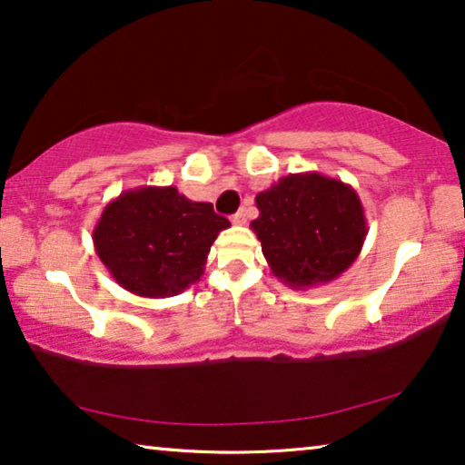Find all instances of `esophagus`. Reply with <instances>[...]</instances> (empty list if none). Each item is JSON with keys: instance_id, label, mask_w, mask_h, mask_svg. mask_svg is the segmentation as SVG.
<instances>
[{"instance_id": "esophagus-1", "label": "esophagus", "mask_w": 465, "mask_h": 465, "mask_svg": "<svg viewBox=\"0 0 465 465\" xmlns=\"http://www.w3.org/2000/svg\"><path fill=\"white\" fill-rule=\"evenodd\" d=\"M232 223L233 225H244L246 223V211H238L232 217Z\"/></svg>"}]
</instances>
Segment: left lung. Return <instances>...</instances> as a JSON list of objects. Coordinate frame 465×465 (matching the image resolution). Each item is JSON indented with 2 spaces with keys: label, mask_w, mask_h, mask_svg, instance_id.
<instances>
[{
  "label": "left lung",
  "mask_w": 465,
  "mask_h": 465,
  "mask_svg": "<svg viewBox=\"0 0 465 465\" xmlns=\"http://www.w3.org/2000/svg\"><path fill=\"white\" fill-rule=\"evenodd\" d=\"M251 223L280 282L297 291L341 276L362 251V202L348 183L320 173L282 176L257 198Z\"/></svg>",
  "instance_id": "obj_1"
}]
</instances>
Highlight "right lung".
Masks as SVG:
<instances>
[{"label": "right lung", "instance_id": "obj_1", "mask_svg": "<svg viewBox=\"0 0 465 465\" xmlns=\"http://www.w3.org/2000/svg\"><path fill=\"white\" fill-rule=\"evenodd\" d=\"M227 227L211 202L187 200L173 185H143L103 208L93 242L122 289L164 299L198 282L213 242Z\"/></svg>", "mask_w": 465, "mask_h": 465}]
</instances>
